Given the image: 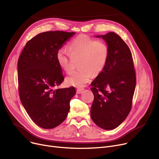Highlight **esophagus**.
I'll list each match as a JSON object with an SVG mask.
<instances>
[{"label": "esophagus", "instance_id": "34e87169", "mask_svg": "<svg viewBox=\"0 0 159 159\" xmlns=\"http://www.w3.org/2000/svg\"><path fill=\"white\" fill-rule=\"evenodd\" d=\"M83 90H84V88H79L77 89V93L78 94H80V93L82 92V91H83Z\"/></svg>", "mask_w": 159, "mask_h": 159}]
</instances>
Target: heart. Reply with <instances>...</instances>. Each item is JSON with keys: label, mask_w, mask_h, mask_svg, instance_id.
<instances>
[{"label": "heart", "mask_w": 159, "mask_h": 159, "mask_svg": "<svg viewBox=\"0 0 159 159\" xmlns=\"http://www.w3.org/2000/svg\"><path fill=\"white\" fill-rule=\"evenodd\" d=\"M70 55L61 48L57 52V61L66 73L73 70L75 61L79 68L66 78L69 84L84 86L92 77L98 75L106 68L110 56V47L105 41L96 40L85 35L75 38L68 46Z\"/></svg>", "instance_id": "b5f03b06"}]
</instances>
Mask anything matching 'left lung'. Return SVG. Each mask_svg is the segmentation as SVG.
<instances>
[{
  "instance_id": "8db88e82",
  "label": "left lung",
  "mask_w": 159,
  "mask_h": 159,
  "mask_svg": "<svg viewBox=\"0 0 159 159\" xmlns=\"http://www.w3.org/2000/svg\"><path fill=\"white\" fill-rule=\"evenodd\" d=\"M102 37L110 47L106 68L91 82L94 100L91 117L98 126L113 129L126 119L132 106L136 74L132 54L126 43L114 32Z\"/></svg>"
}]
</instances>
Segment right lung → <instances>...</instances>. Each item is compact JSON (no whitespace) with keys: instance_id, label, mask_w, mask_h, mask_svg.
<instances>
[{"instance_id":"add662e5","label":"right lung","mask_w":159,"mask_h":159,"mask_svg":"<svg viewBox=\"0 0 159 159\" xmlns=\"http://www.w3.org/2000/svg\"><path fill=\"white\" fill-rule=\"evenodd\" d=\"M75 32L49 31L27 42L17 63L19 93L30 117L39 126L52 129L67 117L74 87L57 89L64 78L57 52Z\"/></svg>"}]
</instances>
